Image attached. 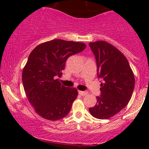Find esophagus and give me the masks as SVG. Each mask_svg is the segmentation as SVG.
Here are the masks:
<instances>
[{
    "label": "esophagus",
    "instance_id": "1",
    "mask_svg": "<svg viewBox=\"0 0 149 149\" xmlns=\"http://www.w3.org/2000/svg\"><path fill=\"white\" fill-rule=\"evenodd\" d=\"M79 94H80L81 96H86V95H87V94H88V92H87V91H79Z\"/></svg>",
    "mask_w": 149,
    "mask_h": 149
}]
</instances>
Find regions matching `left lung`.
<instances>
[{
  "instance_id": "obj_1",
  "label": "left lung",
  "mask_w": 149,
  "mask_h": 149,
  "mask_svg": "<svg viewBox=\"0 0 149 149\" xmlns=\"http://www.w3.org/2000/svg\"><path fill=\"white\" fill-rule=\"evenodd\" d=\"M96 58L101 94L95 106L89 108L97 119H108L127 104L133 94L135 78L127 58L115 47L105 41L89 43Z\"/></svg>"
}]
</instances>
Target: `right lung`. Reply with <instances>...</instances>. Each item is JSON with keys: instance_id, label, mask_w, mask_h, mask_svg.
<instances>
[{"instance_id": "right-lung-1", "label": "right lung", "mask_w": 149, "mask_h": 149, "mask_svg": "<svg viewBox=\"0 0 149 149\" xmlns=\"http://www.w3.org/2000/svg\"><path fill=\"white\" fill-rule=\"evenodd\" d=\"M86 48L83 42L53 40L39 45L31 51L22 72V82L27 98L36 113L55 121L70 112L78 96L75 88L60 83L68 58Z\"/></svg>"}]
</instances>
